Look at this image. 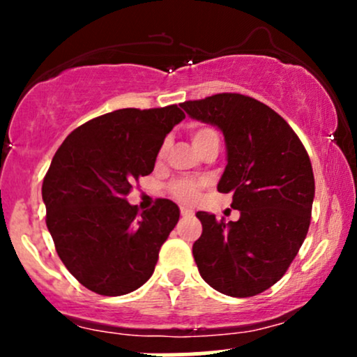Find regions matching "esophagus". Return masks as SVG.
<instances>
[{
  "instance_id": "1",
  "label": "esophagus",
  "mask_w": 357,
  "mask_h": 357,
  "mask_svg": "<svg viewBox=\"0 0 357 357\" xmlns=\"http://www.w3.org/2000/svg\"><path fill=\"white\" fill-rule=\"evenodd\" d=\"M181 215H183V216H190V215H192V210H191V208H184V206H181Z\"/></svg>"
}]
</instances>
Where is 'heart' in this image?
I'll use <instances>...</instances> for the list:
<instances>
[{
  "label": "heart",
  "instance_id": "heart-1",
  "mask_svg": "<svg viewBox=\"0 0 357 357\" xmlns=\"http://www.w3.org/2000/svg\"><path fill=\"white\" fill-rule=\"evenodd\" d=\"M213 137H218V136H216L215 130L210 129V127H198V129H195L191 132V141L196 149ZM166 153H167V142H165V144L161 146V149H159V159L165 158ZM203 186H204V181H195V179H176V181L171 183L169 192L176 199H178V202L192 203L198 199L199 191H202Z\"/></svg>",
  "mask_w": 357,
  "mask_h": 357
}]
</instances>
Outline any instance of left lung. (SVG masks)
I'll list each match as a JSON object with an SVG mask.
<instances>
[{"label":"left lung","mask_w":357,"mask_h":357,"mask_svg":"<svg viewBox=\"0 0 357 357\" xmlns=\"http://www.w3.org/2000/svg\"><path fill=\"white\" fill-rule=\"evenodd\" d=\"M196 121L216 126L227 144L220 192H231L238 221L198 211L192 245L199 275L225 296L252 297L277 284L304 243L314 202L309 154L275 110L241 93L183 102Z\"/></svg>","instance_id":"left-lung-1"}]
</instances>
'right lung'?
I'll return each mask as SVG.
<instances>
[{
  "label": "right lung",
  "instance_id": "right-lung-1",
  "mask_svg": "<svg viewBox=\"0 0 357 357\" xmlns=\"http://www.w3.org/2000/svg\"><path fill=\"white\" fill-rule=\"evenodd\" d=\"M183 119L178 105L119 109L77 127L53 155L42 186L47 227L60 260L92 292L124 296L153 275L179 208L159 198L139 213L126 196L153 173Z\"/></svg>",
  "mask_w": 357,
  "mask_h": 357
}]
</instances>
